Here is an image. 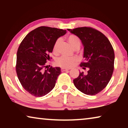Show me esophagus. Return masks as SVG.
<instances>
[{
    "instance_id": "esophagus-1",
    "label": "esophagus",
    "mask_w": 128,
    "mask_h": 128,
    "mask_svg": "<svg viewBox=\"0 0 128 128\" xmlns=\"http://www.w3.org/2000/svg\"><path fill=\"white\" fill-rule=\"evenodd\" d=\"M62 70V72H65V71H66V70H69V69H66V68H62L61 69Z\"/></svg>"
}]
</instances>
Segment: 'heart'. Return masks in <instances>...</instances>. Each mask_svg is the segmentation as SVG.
I'll use <instances>...</instances> for the list:
<instances>
[{
	"mask_svg": "<svg viewBox=\"0 0 128 128\" xmlns=\"http://www.w3.org/2000/svg\"><path fill=\"white\" fill-rule=\"evenodd\" d=\"M68 40L71 46L73 48H76V47H80L81 46V40L77 36L74 34H71L68 37ZM62 42V39L59 38L56 40L53 46V52L54 53H57L58 51L59 46ZM78 61V58L76 56L69 57L66 56H62L61 57L58 58L56 60L55 64L58 66L64 67V68H70L74 66V64Z\"/></svg>",
	"mask_w": 128,
	"mask_h": 128,
	"instance_id": "heart-1",
	"label": "heart"
}]
</instances>
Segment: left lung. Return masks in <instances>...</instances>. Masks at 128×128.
I'll use <instances>...</instances> for the list:
<instances>
[{"instance_id": "8db88e82", "label": "left lung", "mask_w": 128, "mask_h": 128, "mask_svg": "<svg viewBox=\"0 0 128 128\" xmlns=\"http://www.w3.org/2000/svg\"><path fill=\"white\" fill-rule=\"evenodd\" d=\"M67 30L81 40L84 47V62L80 66L88 68L87 74L80 73L73 80L74 85L84 94L96 95L107 86L111 78L114 61L113 47L102 33L92 28Z\"/></svg>"}]
</instances>
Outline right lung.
Instances as JSON below:
<instances>
[{"label": "right lung", "instance_id": "obj_1", "mask_svg": "<svg viewBox=\"0 0 128 128\" xmlns=\"http://www.w3.org/2000/svg\"><path fill=\"white\" fill-rule=\"evenodd\" d=\"M66 33V30L40 26L28 33L20 43L17 52V75L24 88L33 96H44L55 87L61 69L52 66L45 69L46 64L56 40Z\"/></svg>", "mask_w": 128, "mask_h": 128}]
</instances>
